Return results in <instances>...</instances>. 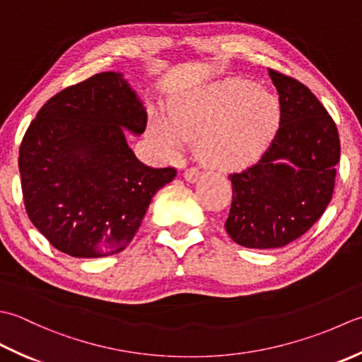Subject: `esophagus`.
<instances>
[{"label": "esophagus", "instance_id": "1", "mask_svg": "<svg viewBox=\"0 0 362 362\" xmlns=\"http://www.w3.org/2000/svg\"><path fill=\"white\" fill-rule=\"evenodd\" d=\"M200 170L195 167H189L184 170V178H186L189 182H197L198 180H200Z\"/></svg>", "mask_w": 362, "mask_h": 362}]
</instances>
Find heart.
<instances>
[{"mask_svg":"<svg viewBox=\"0 0 362 362\" xmlns=\"http://www.w3.org/2000/svg\"><path fill=\"white\" fill-rule=\"evenodd\" d=\"M278 122L274 95L250 81L230 79L173 103L168 120L153 122L151 134L165 153H176L184 139L200 136L198 153L204 164L231 170L257 158Z\"/></svg>","mask_w":362,"mask_h":362,"instance_id":"obj_1","label":"heart"}]
</instances>
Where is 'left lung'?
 I'll return each mask as SVG.
<instances>
[{
    "mask_svg": "<svg viewBox=\"0 0 362 362\" xmlns=\"http://www.w3.org/2000/svg\"><path fill=\"white\" fill-rule=\"evenodd\" d=\"M269 75L279 95V128L256 164L228 175L233 202L225 222L235 243L259 250L287 245L322 217L341 159L336 123L315 95L284 73Z\"/></svg>",
    "mask_w": 362,
    "mask_h": 362,
    "instance_id": "1",
    "label": "left lung"
}]
</instances>
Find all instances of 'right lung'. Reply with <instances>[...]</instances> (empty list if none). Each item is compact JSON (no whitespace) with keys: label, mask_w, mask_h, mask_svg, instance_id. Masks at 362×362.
I'll list each match as a JSON object with an SVG mask.
<instances>
[{"label":"right lung","mask_w":362,"mask_h":362,"mask_svg":"<svg viewBox=\"0 0 362 362\" xmlns=\"http://www.w3.org/2000/svg\"><path fill=\"white\" fill-rule=\"evenodd\" d=\"M123 128L142 134L146 110L120 73L64 88L42 106L18 153L29 220L59 252L103 257L127 248L154 194L176 168L142 164Z\"/></svg>","instance_id":"1"}]
</instances>
